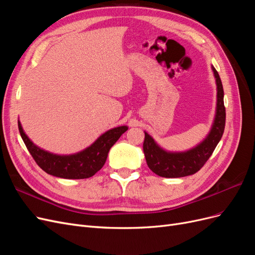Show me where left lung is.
Segmentation results:
<instances>
[{
	"mask_svg": "<svg viewBox=\"0 0 255 255\" xmlns=\"http://www.w3.org/2000/svg\"><path fill=\"white\" fill-rule=\"evenodd\" d=\"M217 86L216 113L210 132L204 139L186 151L171 152L161 148L153 137L144 132L143 153L146 165L163 177H182L195 174L201 169L220 141L226 126V109L223 103V87L220 76L212 66Z\"/></svg>",
	"mask_w": 255,
	"mask_h": 255,
	"instance_id": "obj_1",
	"label": "left lung"
}]
</instances>
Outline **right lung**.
Masks as SVG:
<instances>
[{
    "label": "right lung",
    "instance_id": "1",
    "mask_svg": "<svg viewBox=\"0 0 255 255\" xmlns=\"http://www.w3.org/2000/svg\"><path fill=\"white\" fill-rule=\"evenodd\" d=\"M18 128L23 141L37 165L48 174L69 180L87 179L95 175L104 166L112 146L128 130L127 126L111 128L86 149L74 154L61 155L36 145L23 130L19 120Z\"/></svg>",
    "mask_w": 255,
    "mask_h": 255
}]
</instances>
